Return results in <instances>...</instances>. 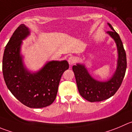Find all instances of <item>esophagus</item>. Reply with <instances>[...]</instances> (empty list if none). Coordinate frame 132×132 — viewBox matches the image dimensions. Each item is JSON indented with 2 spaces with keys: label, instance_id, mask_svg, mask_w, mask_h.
Masks as SVG:
<instances>
[{
  "label": "esophagus",
  "instance_id": "obj_1",
  "mask_svg": "<svg viewBox=\"0 0 132 132\" xmlns=\"http://www.w3.org/2000/svg\"><path fill=\"white\" fill-rule=\"evenodd\" d=\"M68 62H69V63L70 65H72L75 62H76V58H75V57L71 56V57H69Z\"/></svg>",
  "mask_w": 132,
  "mask_h": 132
}]
</instances>
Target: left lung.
<instances>
[{
  "mask_svg": "<svg viewBox=\"0 0 132 132\" xmlns=\"http://www.w3.org/2000/svg\"><path fill=\"white\" fill-rule=\"evenodd\" d=\"M108 24L112 30L108 33L115 40L119 53L117 69L112 78L106 82L96 81L91 77L84 65L77 64L72 67L80 95L91 102L102 101L115 95L121 86L127 67L126 52L120 36L112 26Z\"/></svg>",
  "mask_w": 132,
  "mask_h": 132,
  "instance_id": "left-lung-1",
  "label": "left lung"
}]
</instances>
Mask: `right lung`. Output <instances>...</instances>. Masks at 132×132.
Instances as JSON below:
<instances>
[{
    "label": "right lung",
    "mask_w": 132,
    "mask_h": 132,
    "mask_svg": "<svg viewBox=\"0 0 132 132\" xmlns=\"http://www.w3.org/2000/svg\"><path fill=\"white\" fill-rule=\"evenodd\" d=\"M29 30L21 24L7 43L2 59L5 83L13 96L31 108H41L52 104L56 99L60 79L69 69L67 61H50L37 73H29L22 63L20 47Z\"/></svg>",
    "instance_id": "obj_1"
}]
</instances>
